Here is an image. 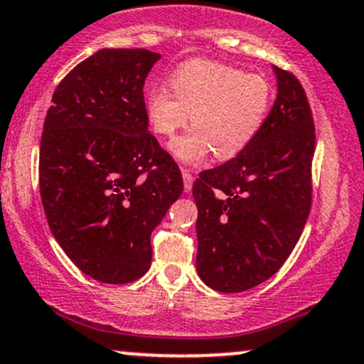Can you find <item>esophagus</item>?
<instances>
[{
	"mask_svg": "<svg viewBox=\"0 0 364 364\" xmlns=\"http://www.w3.org/2000/svg\"><path fill=\"white\" fill-rule=\"evenodd\" d=\"M183 181H185V191H190L191 186H193V181H195V176L191 174V171L183 169Z\"/></svg>",
	"mask_w": 364,
	"mask_h": 364,
	"instance_id": "1",
	"label": "esophagus"
}]
</instances>
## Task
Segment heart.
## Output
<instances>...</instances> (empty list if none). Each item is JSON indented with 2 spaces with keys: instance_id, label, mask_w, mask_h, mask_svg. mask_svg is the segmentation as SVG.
Listing matches in <instances>:
<instances>
[{
  "instance_id": "1",
  "label": "heart",
  "mask_w": 364,
  "mask_h": 364,
  "mask_svg": "<svg viewBox=\"0 0 364 364\" xmlns=\"http://www.w3.org/2000/svg\"><path fill=\"white\" fill-rule=\"evenodd\" d=\"M274 101L265 75L212 60L183 63L171 75V89L156 85L145 94V111L154 132L174 136L188 123L186 135L173 141L174 157L202 164L212 152L231 159L258 135Z\"/></svg>"
}]
</instances>
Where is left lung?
Masks as SVG:
<instances>
[{"mask_svg":"<svg viewBox=\"0 0 364 364\" xmlns=\"http://www.w3.org/2000/svg\"><path fill=\"white\" fill-rule=\"evenodd\" d=\"M277 99L252 144L193 183L196 270L219 292H241L284 265L311 208L315 121L301 82L274 66Z\"/></svg>","mask_w":364,"mask_h":364,"instance_id":"obj_1","label":"left lung"}]
</instances>
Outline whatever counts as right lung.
I'll return each instance as SVG.
<instances>
[{"instance_id": "add662e5", "label": "right lung", "mask_w": 364, "mask_h": 364, "mask_svg": "<svg viewBox=\"0 0 364 364\" xmlns=\"http://www.w3.org/2000/svg\"><path fill=\"white\" fill-rule=\"evenodd\" d=\"M161 54L101 49L54 90L44 119L39 188L53 236L83 274L140 279L150 235L183 193L176 161L149 132L145 78Z\"/></svg>"}]
</instances>
